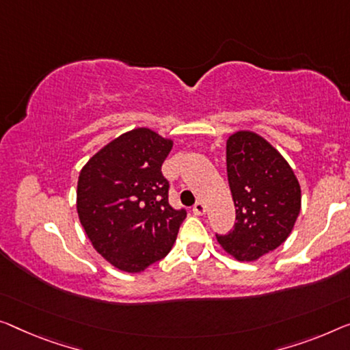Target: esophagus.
Returning <instances> with one entry per match:
<instances>
[{
    "mask_svg": "<svg viewBox=\"0 0 350 350\" xmlns=\"http://www.w3.org/2000/svg\"><path fill=\"white\" fill-rule=\"evenodd\" d=\"M193 213H195V215H204L206 213V206H204V202L202 201H198L195 206H193Z\"/></svg>",
    "mask_w": 350,
    "mask_h": 350,
    "instance_id": "1",
    "label": "esophagus"
}]
</instances>
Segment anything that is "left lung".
Segmentation results:
<instances>
[{
	"instance_id": "left-lung-1",
	"label": "left lung",
	"mask_w": 350,
	"mask_h": 350,
	"mask_svg": "<svg viewBox=\"0 0 350 350\" xmlns=\"http://www.w3.org/2000/svg\"><path fill=\"white\" fill-rule=\"evenodd\" d=\"M226 170L237 223L217 241L232 258L250 262L289 237L301 207L300 184L283 155L250 130L228 138Z\"/></svg>"
}]
</instances>
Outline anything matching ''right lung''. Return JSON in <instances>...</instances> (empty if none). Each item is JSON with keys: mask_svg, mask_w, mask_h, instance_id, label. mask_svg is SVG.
Here are the masks:
<instances>
[{"mask_svg": "<svg viewBox=\"0 0 350 350\" xmlns=\"http://www.w3.org/2000/svg\"><path fill=\"white\" fill-rule=\"evenodd\" d=\"M173 139L139 127L122 133L83 166L77 212L92 247L109 264L138 273L170 253L185 208L168 202L161 165Z\"/></svg>", "mask_w": 350, "mask_h": 350, "instance_id": "1", "label": "right lung"}]
</instances>
